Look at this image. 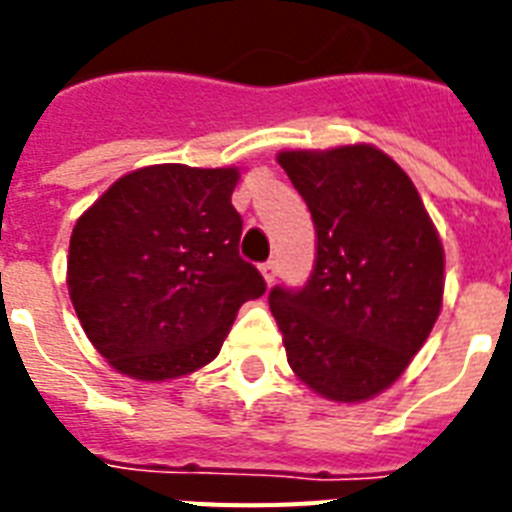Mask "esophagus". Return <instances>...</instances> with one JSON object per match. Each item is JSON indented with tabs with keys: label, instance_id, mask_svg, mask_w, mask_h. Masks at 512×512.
Wrapping results in <instances>:
<instances>
[{
	"label": "esophagus",
	"instance_id": "1",
	"mask_svg": "<svg viewBox=\"0 0 512 512\" xmlns=\"http://www.w3.org/2000/svg\"><path fill=\"white\" fill-rule=\"evenodd\" d=\"M260 271H263L265 281H268V284H273V279H276V273H279V263H276V260H268V263L260 265Z\"/></svg>",
	"mask_w": 512,
	"mask_h": 512
}]
</instances>
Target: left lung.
I'll return each instance as SVG.
<instances>
[{
  "instance_id": "left-lung-1",
  "label": "left lung",
  "mask_w": 512,
  "mask_h": 512,
  "mask_svg": "<svg viewBox=\"0 0 512 512\" xmlns=\"http://www.w3.org/2000/svg\"><path fill=\"white\" fill-rule=\"evenodd\" d=\"M308 204L316 260L303 287L268 295L292 372L332 401H366L428 340L444 247L406 172L372 146L284 151Z\"/></svg>"
}]
</instances>
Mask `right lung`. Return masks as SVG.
<instances>
[{
    "mask_svg": "<svg viewBox=\"0 0 512 512\" xmlns=\"http://www.w3.org/2000/svg\"><path fill=\"white\" fill-rule=\"evenodd\" d=\"M239 172L156 164L119 177L79 220L68 292L100 356L135 380H172L220 353L236 313L265 295L239 255Z\"/></svg>",
    "mask_w": 512,
    "mask_h": 512,
    "instance_id": "1",
    "label": "right lung"
}]
</instances>
